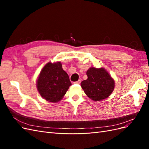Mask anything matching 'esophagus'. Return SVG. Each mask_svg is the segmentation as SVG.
Returning a JSON list of instances; mask_svg holds the SVG:
<instances>
[{"label":"esophagus","instance_id":"obj_1","mask_svg":"<svg viewBox=\"0 0 149 149\" xmlns=\"http://www.w3.org/2000/svg\"><path fill=\"white\" fill-rule=\"evenodd\" d=\"M80 83H81V80H80V79H79L78 81H75V82H74L75 84H80Z\"/></svg>","mask_w":149,"mask_h":149}]
</instances>
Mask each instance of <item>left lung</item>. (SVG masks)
<instances>
[{
    "label": "left lung",
    "mask_w": 149,
    "mask_h": 149,
    "mask_svg": "<svg viewBox=\"0 0 149 149\" xmlns=\"http://www.w3.org/2000/svg\"><path fill=\"white\" fill-rule=\"evenodd\" d=\"M86 74L88 79L83 81L81 86L90 99L99 101L110 96L114 88V81L104 69L90 68Z\"/></svg>",
    "instance_id": "obj_1"
}]
</instances>
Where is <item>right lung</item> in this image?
Wrapping results in <instances>:
<instances>
[{
	"label": "right lung",
	"instance_id": "obj_1",
	"mask_svg": "<svg viewBox=\"0 0 149 149\" xmlns=\"http://www.w3.org/2000/svg\"><path fill=\"white\" fill-rule=\"evenodd\" d=\"M71 85L69 76L60 62L48 63L40 72L37 89L42 97L49 102L60 101Z\"/></svg>",
	"mask_w": 149,
	"mask_h": 149
}]
</instances>
